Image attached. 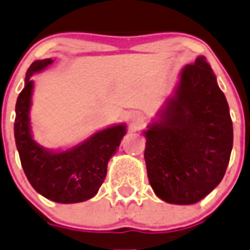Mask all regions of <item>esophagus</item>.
<instances>
[{
    "instance_id": "1",
    "label": "esophagus",
    "mask_w": 250,
    "mask_h": 250,
    "mask_svg": "<svg viewBox=\"0 0 250 250\" xmlns=\"http://www.w3.org/2000/svg\"><path fill=\"white\" fill-rule=\"evenodd\" d=\"M128 118H129L130 125H132L134 128L139 127V125L143 123V116L142 113L139 112H130L129 116H128Z\"/></svg>"
}]
</instances>
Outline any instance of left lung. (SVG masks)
<instances>
[{
    "mask_svg": "<svg viewBox=\"0 0 250 250\" xmlns=\"http://www.w3.org/2000/svg\"><path fill=\"white\" fill-rule=\"evenodd\" d=\"M159 117L144 132L150 186L169 204L200 202L224 178L233 145L229 104L204 56L182 69Z\"/></svg>",
    "mask_w": 250,
    "mask_h": 250,
    "instance_id": "1",
    "label": "left lung"
}]
</instances>
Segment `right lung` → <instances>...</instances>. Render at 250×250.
Wrapping results in <instances>:
<instances>
[{
	"instance_id": "right-lung-1",
	"label": "right lung",
	"mask_w": 250,
	"mask_h": 250,
	"mask_svg": "<svg viewBox=\"0 0 250 250\" xmlns=\"http://www.w3.org/2000/svg\"><path fill=\"white\" fill-rule=\"evenodd\" d=\"M51 58L35 61L25 74V85L16 104L14 138L21 167L34 189L62 204L85 202L98 193L107 173V162L120 146L125 125L100 130L66 151H51L31 137L30 112L34 82L31 76L50 66Z\"/></svg>"
}]
</instances>
